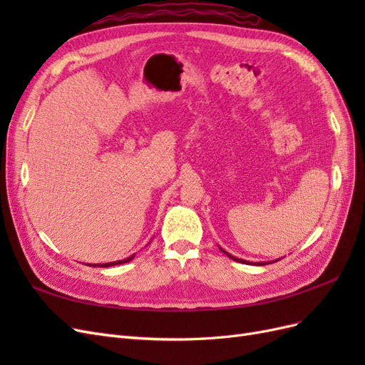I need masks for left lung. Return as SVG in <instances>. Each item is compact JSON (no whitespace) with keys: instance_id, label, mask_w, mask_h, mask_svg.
Returning <instances> with one entry per match:
<instances>
[{"instance_id":"1","label":"left lung","mask_w":365,"mask_h":365,"mask_svg":"<svg viewBox=\"0 0 365 365\" xmlns=\"http://www.w3.org/2000/svg\"><path fill=\"white\" fill-rule=\"evenodd\" d=\"M220 250H222V248H220ZM222 252H225L227 256H228L230 259H233L235 262H239V263H247V264L250 263V264H252V263H251V262H248V260H244V259H237V257H235V256H231L230 252H227V251H224V250H222ZM275 262H277V260H275ZM267 263H268V262H257V263H254V264H267ZM271 263H272V262H271Z\"/></svg>"}]
</instances>
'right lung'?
<instances>
[{
  "mask_svg": "<svg viewBox=\"0 0 365 365\" xmlns=\"http://www.w3.org/2000/svg\"><path fill=\"white\" fill-rule=\"evenodd\" d=\"M135 257V254L134 256H129L128 259H123V260H117V262H109V263H98V264H88V267H102V268H108V267H114V264H121V263H126V262H129V260H132Z\"/></svg>",
  "mask_w": 365,
  "mask_h": 365,
  "instance_id": "right-lung-1",
  "label": "right lung"
}]
</instances>
